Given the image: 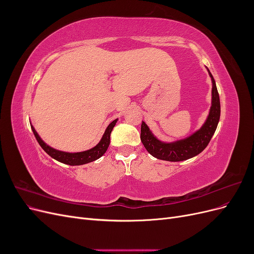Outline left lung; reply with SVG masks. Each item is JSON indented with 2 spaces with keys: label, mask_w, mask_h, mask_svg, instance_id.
I'll return each mask as SVG.
<instances>
[{
  "label": "left lung",
  "mask_w": 254,
  "mask_h": 254,
  "mask_svg": "<svg viewBox=\"0 0 254 254\" xmlns=\"http://www.w3.org/2000/svg\"><path fill=\"white\" fill-rule=\"evenodd\" d=\"M207 72H209L212 80L211 108L202 126L196 130L193 134L174 142H163L153 135L147 124L142 122L141 141L146 150L152 157L160 160L171 161V162L184 161L199 155L211 141L220 118V101L216 83H215L211 72L209 70Z\"/></svg>",
  "instance_id": "obj_1"
}]
</instances>
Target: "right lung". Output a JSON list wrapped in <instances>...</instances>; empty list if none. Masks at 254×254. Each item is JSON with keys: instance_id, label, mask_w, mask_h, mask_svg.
Masks as SVG:
<instances>
[{"instance_id": "obj_1", "label": "right lung", "mask_w": 254, "mask_h": 254, "mask_svg": "<svg viewBox=\"0 0 254 254\" xmlns=\"http://www.w3.org/2000/svg\"><path fill=\"white\" fill-rule=\"evenodd\" d=\"M117 122H118V119L110 123L108 127L106 128L101 141H99L98 144L95 145L93 148L84 150V151H80V152H65V151L57 150L55 148L51 147V146H49L47 143L43 142V140L36 131L34 126L30 125V127H32V130H33V132L36 136L38 143H39L42 149L47 152L49 156H51L53 159L59 161V162H61V163L74 166V165H82V164L90 163V162H92V161H95L104 155V153L109 147L110 134H111L113 127L115 126V124H117Z\"/></svg>"}]
</instances>
